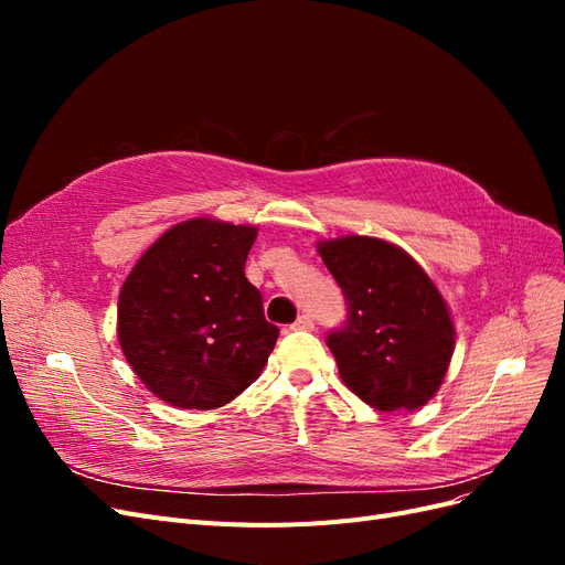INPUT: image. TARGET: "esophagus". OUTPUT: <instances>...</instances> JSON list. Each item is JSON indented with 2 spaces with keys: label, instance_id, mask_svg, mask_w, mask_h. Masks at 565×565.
Returning a JSON list of instances; mask_svg holds the SVG:
<instances>
[{
  "label": "esophagus",
  "instance_id": "esophagus-1",
  "mask_svg": "<svg viewBox=\"0 0 565 565\" xmlns=\"http://www.w3.org/2000/svg\"><path fill=\"white\" fill-rule=\"evenodd\" d=\"M289 330H295V332H309V330H313L311 316H299L292 324H289Z\"/></svg>",
  "mask_w": 565,
  "mask_h": 565
}]
</instances>
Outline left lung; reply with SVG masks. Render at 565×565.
I'll use <instances>...</instances> for the list:
<instances>
[{"label":"left lung","mask_w":565,"mask_h":565,"mask_svg":"<svg viewBox=\"0 0 565 565\" xmlns=\"http://www.w3.org/2000/svg\"><path fill=\"white\" fill-rule=\"evenodd\" d=\"M318 252L347 299L328 332L344 384L374 409H417L446 377L455 330L436 285L413 256L380 237L349 235Z\"/></svg>","instance_id":"8db88e82"}]
</instances>
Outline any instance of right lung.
<instances>
[{
    "label": "right lung",
    "instance_id": "obj_1",
    "mask_svg": "<svg viewBox=\"0 0 565 565\" xmlns=\"http://www.w3.org/2000/svg\"><path fill=\"white\" fill-rule=\"evenodd\" d=\"M256 228L193 218L152 245L119 292L117 337L158 398L183 409L231 403L259 377L278 341L245 278Z\"/></svg>",
    "mask_w": 565,
    "mask_h": 565
}]
</instances>
